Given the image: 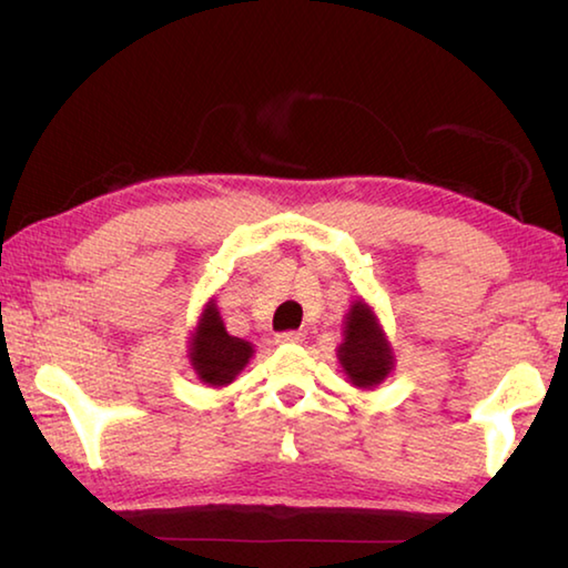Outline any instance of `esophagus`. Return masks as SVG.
Returning a JSON list of instances; mask_svg holds the SVG:
<instances>
[{
	"mask_svg": "<svg viewBox=\"0 0 568 568\" xmlns=\"http://www.w3.org/2000/svg\"><path fill=\"white\" fill-rule=\"evenodd\" d=\"M277 343H303L305 341V333L301 331H285V333H277Z\"/></svg>",
	"mask_w": 568,
	"mask_h": 568,
	"instance_id": "1",
	"label": "esophagus"
}]
</instances>
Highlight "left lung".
I'll return each instance as SVG.
<instances>
[{
  "label": "left lung",
  "mask_w": 568,
  "mask_h": 568,
  "mask_svg": "<svg viewBox=\"0 0 568 568\" xmlns=\"http://www.w3.org/2000/svg\"><path fill=\"white\" fill-rule=\"evenodd\" d=\"M338 358L353 386L358 388L376 386L393 368L388 343L383 341L376 318L363 303H355L345 315V343H341Z\"/></svg>",
  "instance_id": "obj_1"
}]
</instances>
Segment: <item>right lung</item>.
Returning <instances> with one entry per match:
<instances>
[{
    "label": "right lung",
    "instance_id": "1",
    "mask_svg": "<svg viewBox=\"0 0 568 568\" xmlns=\"http://www.w3.org/2000/svg\"><path fill=\"white\" fill-rule=\"evenodd\" d=\"M253 355V345L227 335L215 305H210L192 338L190 361L197 378L210 386H227Z\"/></svg>",
    "mask_w": 568,
    "mask_h": 568
}]
</instances>
